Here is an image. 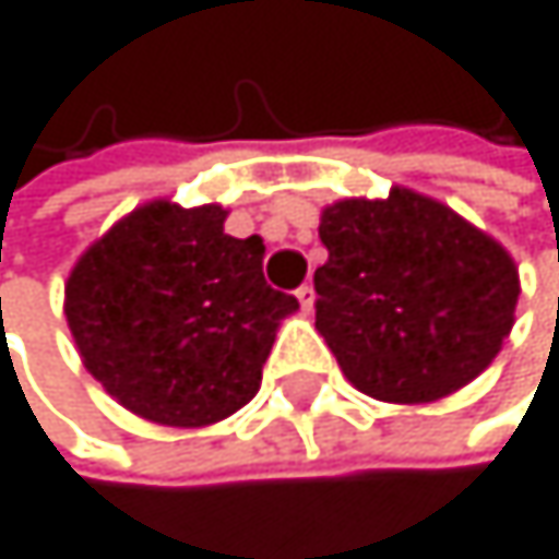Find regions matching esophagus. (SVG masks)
<instances>
[{"instance_id": "esophagus-1", "label": "esophagus", "mask_w": 559, "mask_h": 559, "mask_svg": "<svg viewBox=\"0 0 559 559\" xmlns=\"http://www.w3.org/2000/svg\"><path fill=\"white\" fill-rule=\"evenodd\" d=\"M295 295H298V301H301V308H305V311H311V308H314V288H311V285H301Z\"/></svg>"}]
</instances>
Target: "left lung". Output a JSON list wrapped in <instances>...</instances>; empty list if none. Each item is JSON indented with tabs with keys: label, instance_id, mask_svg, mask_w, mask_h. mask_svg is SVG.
I'll return each mask as SVG.
<instances>
[{
	"label": "left lung",
	"instance_id": "obj_1",
	"mask_svg": "<svg viewBox=\"0 0 559 559\" xmlns=\"http://www.w3.org/2000/svg\"><path fill=\"white\" fill-rule=\"evenodd\" d=\"M329 261L314 271V329L345 379L379 402L419 405L469 385L516 314L510 251L409 187L321 211Z\"/></svg>",
	"mask_w": 559,
	"mask_h": 559
}]
</instances>
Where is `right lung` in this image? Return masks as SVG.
<instances>
[{"label":"right lung","instance_id":"right-lung-1","mask_svg":"<svg viewBox=\"0 0 559 559\" xmlns=\"http://www.w3.org/2000/svg\"><path fill=\"white\" fill-rule=\"evenodd\" d=\"M221 204L146 201L67 277V325L86 372L133 416L201 429L261 389L277 325L298 301L264 282L258 234H224Z\"/></svg>","mask_w":559,"mask_h":559}]
</instances>
